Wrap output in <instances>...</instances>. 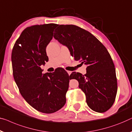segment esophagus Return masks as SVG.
<instances>
[{
    "label": "esophagus",
    "mask_w": 132,
    "mask_h": 132,
    "mask_svg": "<svg viewBox=\"0 0 132 132\" xmlns=\"http://www.w3.org/2000/svg\"><path fill=\"white\" fill-rule=\"evenodd\" d=\"M67 72H68V75H70L71 73V71H67Z\"/></svg>",
    "instance_id": "obj_1"
}]
</instances>
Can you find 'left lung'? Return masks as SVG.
Returning <instances> with one entry per match:
<instances>
[{
  "mask_svg": "<svg viewBox=\"0 0 132 132\" xmlns=\"http://www.w3.org/2000/svg\"><path fill=\"white\" fill-rule=\"evenodd\" d=\"M53 37L69 49L76 61L87 65L86 74H71L79 81L86 102L94 111L105 112L113 105L117 92L114 62L106 47L93 34L74 25H60Z\"/></svg>",
  "mask_w": 132,
  "mask_h": 132,
  "instance_id": "obj_1",
  "label": "left lung"
}]
</instances>
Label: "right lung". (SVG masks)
Returning a JSON list of instances; mask_svg holds the SVG:
<instances>
[{"mask_svg": "<svg viewBox=\"0 0 132 132\" xmlns=\"http://www.w3.org/2000/svg\"><path fill=\"white\" fill-rule=\"evenodd\" d=\"M58 24L27 27L16 40L12 51L13 76L20 92L38 111L51 114L66 103L70 76L62 68L43 74L40 66L48 61L46 47Z\"/></svg>", "mask_w": 132, "mask_h": 132, "instance_id": "1", "label": "right lung"}]
</instances>
